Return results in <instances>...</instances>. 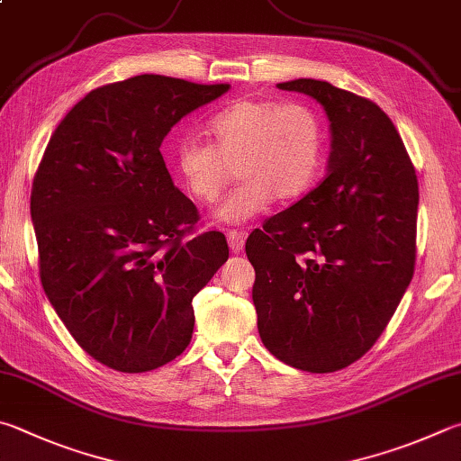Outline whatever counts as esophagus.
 Returning <instances> with one entry per match:
<instances>
[{
    "label": "esophagus",
    "mask_w": 461,
    "mask_h": 461,
    "mask_svg": "<svg viewBox=\"0 0 461 461\" xmlns=\"http://www.w3.org/2000/svg\"><path fill=\"white\" fill-rule=\"evenodd\" d=\"M228 244H230V249L233 254L241 252V249H244V244H246V233L238 231V230L228 231Z\"/></svg>",
    "instance_id": "34e87169"
}]
</instances>
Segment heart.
<instances>
[{
    "mask_svg": "<svg viewBox=\"0 0 461 461\" xmlns=\"http://www.w3.org/2000/svg\"><path fill=\"white\" fill-rule=\"evenodd\" d=\"M213 145L183 139L175 167L191 195L213 203L233 177L241 181L215 209L221 223H244L276 197H303L321 173L324 122L312 106L267 98H241L209 121Z\"/></svg>",
    "mask_w": 461,
    "mask_h": 461,
    "instance_id": "heart-1",
    "label": "heart"
}]
</instances>
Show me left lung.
Returning a JSON list of instances; mask_svg holds the SVG:
<instances>
[{
	"instance_id": "1",
	"label": "left lung",
	"mask_w": 461,
	"mask_h": 461,
	"mask_svg": "<svg viewBox=\"0 0 461 461\" xmlns=\"http://www.w3.org/2000/svg\"><path fill=\"white\" fill-rule=\"evenodd\" d=\"M330 121L321 185L246 241L264 347L294 369L332 373L381 337L415 270L420 187L395 124L373 100L298 78Z\"/></svg>"
}]
</instances>
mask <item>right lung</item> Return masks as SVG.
I'll return each instance as SVG.
<instances>
[{"instance_id": "obj_1", "label": "right lung", "mask_w": 461, "mask_h": 461, "mask_svg": "<svg viewBox=\"0 0 461 461\" xmlns=\"http://www.w3.org/2000/svg\"><path fill=\"white\" fill-rule=\"evenodd\" d=\"M230 90L140 74L100 86L58 124L32 187L40 278L98 363L145 373L194 334V296L228 259L221 231L185 240L197 207L173 185L161 143Z\"/></svg>"}]
</instances>
